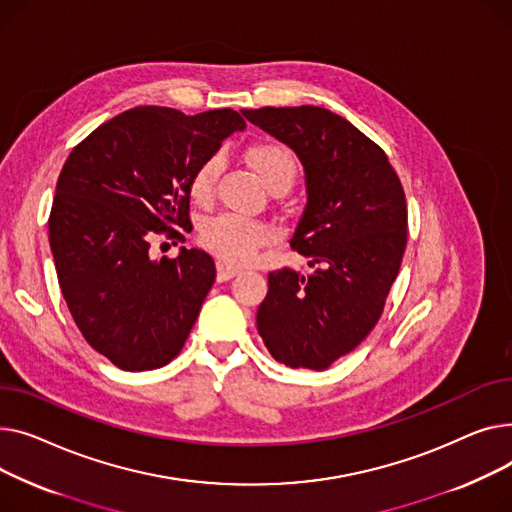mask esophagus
Here are the masks:
<instances>
[{"instance_id": "esophagus-1", "label": "esophagus", "mask_w": 512, "mask_h": 512, "mask_svg": "<svg viewBox=\"0 0 512 512\" xmlns=\"http://www.w3.org/2000/svg\"><path fill=\"white\" fill-rule=\"evenodd\" d=\"M239 275V268L237 266H231L229 262H225V260H219L217 262V279L219 281H229V279H233V277H237Z\"/></svg>"}]
</instances>
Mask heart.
<instances>
[{
    "mask_svg": "<svg viewBox=\"0 0 512 512\" xmlns=\"http://www.w3.org/2000/svg\"><path fill=\"white\" fill-rule=\"evenodd\" d=\"M248 161L268 190H289L297 177V159L293 150L279 142H258L250 146ZM223 167V153H210L196 165L190 175V196L198 204H206L215 196V186ZM273 235L275 231L262 221L225 213L202 225L200 244L229 264H246L256 256L260 246L273 239Z\"/></svg>",
    "mask_w": 512,
    "mask_h": 512,
    "instance_id": "1",
    "label": "heart"
}]
</instances>
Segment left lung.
Here are the masks:
<instances>
[{
  "label": "left lung",
  "instance_id": "obj_1",
  "mask_svg": "<svg viewBox=\"0 0 512 512\" xmlns=\"http://www.w3.org/2000/svg\"><path fill=\"white\" fill-rule=\"evenodd\" d=\"M306 169L308 204L291 248L310 275L268 273L258 333L277 362L324 370L376 326L407 246V204L384 150L345 117L314 105L244 109Z\"/></svg>",
  "mask_w": 512,
  "mask_h": 512
}]
</instances>
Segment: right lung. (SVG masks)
<instances>
[{"mask_svg": "<svg viewBox=\"0 0 512 512\" xmlns=\"http://www.w3.org/2000/svg\"><path fill=\"white\" fill-rule=\"evenodd\" d=\"M244 117L171 107L119 113L72 148L57 179L49 244L57 281L86 343L128 372L182 351L217 277L202 250L150 256L157 235L184 242L190 175Z\"/></svg>", "mask_w": 512, "mask_h": 512, "instance_id": "add662e5", "label": "right lung"}]
</instances>
